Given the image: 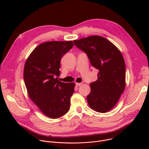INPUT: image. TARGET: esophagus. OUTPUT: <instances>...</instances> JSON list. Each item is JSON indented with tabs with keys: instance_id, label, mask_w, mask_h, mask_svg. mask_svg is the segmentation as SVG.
<instances>
[{
	"instance_id": "esophagus-1",
	"label": "esophagus",
	"mask_w": 149,
	"mask_h": 149,
	"mask_svg": "<svg viewBox=\"0 0 149 149\" xmlns=\"http://www.w3.org/2000/svg\"><path fill=\"white\" fill-rule=\"evenodd\" d=\"M82 84V82H80V83H75V86H77V87H79V86H81V85Z\"/></svg>"
}]
</instances>
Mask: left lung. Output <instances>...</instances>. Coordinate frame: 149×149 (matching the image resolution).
Masks as SVG:
<instances>
[{
    "instance_id": "8db88e82",
    "label": "left lung",
    "mask_w": 149,
    "mask_h": 149,
    "mask_svg": "<svg viewBox=\"0 0 149 149\" xmlns=\"http://www.w3.org/2000/svg\"><path fill=\"white\" fill-rule=\"evenodd\" d=\"M75 45L86 53L91 64L99 70L98 79L90 84L91 92L87 97L90 107L99 113L112 109L125 86V65L118 49L100 36L75 40Z\"/></svg>"
}]
</instances>
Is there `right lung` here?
Here are the masks:
<instances>
[{
	"label": "right lung",
	"mask_w": 149,
	"mask_h": 149,
	"mask_svg": "<svg viewBox=\"0 0 149 149\" xmlns=\"http://www.w3.org/2000/svg\"><path fill=\"white\" fill-rule=\"evenodd\" d=\"M72 41H51L38 45L27 59L24 78L30 98L45 116L57 118L70 110L75 83L62 82L60 61Z\"/></svg>",
	"instance_id": "obj_1"
}]
</instances>
